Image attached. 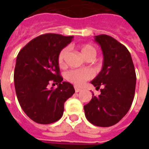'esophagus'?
<instances>
[{
  "label": "esophagus",
  "mask_w": 149,
  "mask_h": 149,
  "mask_svg": "<svg viewBox=\"0 0 149 149\" xmlns=\"http://www.w3.org/2000/svg\"><path fill=\"white\" fill-rule=\"evenodd\" d=\"M74 88H75V92H76V93H79V92H81V91L82 90L81 88H78L77 87V86H75Z\"/></svg>",
  "instance_id": "esophagus-1"
}]
</instances>
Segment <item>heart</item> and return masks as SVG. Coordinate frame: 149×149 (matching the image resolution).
I'll list each match as a JSON object with an SVG mask.
<instances>
[{"label": "heart", "instance_id": "b5f03b06", "mask_svg": "<svg viewBox=\"0 0 149 149\" xmlns=\"http://www.w3.org/2000/svg\"><path fill=\"white\" fill-rule=\"evenodd\" d=\"M80 51L81 54L85 59L95 58L97 55V51L93 47L90 45H82L80 46ZM68 54V49H62L58 56V64L61 67L65 65V58ZM93 77V72L88 69H75L67 72L66 78L68 81L73 83L76 85H81L84 83V81L90 79Z\"/></svg>", "mask_w": 149, "mask_h": 149}]
</instances>
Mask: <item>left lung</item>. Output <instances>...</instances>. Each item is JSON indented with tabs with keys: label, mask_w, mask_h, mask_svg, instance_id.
<instances>
[{
	"label": "left lung",
	"mask_w": 149,
	"mask_h": 149,
	"mask_svg": "<svg viewBox=\"0 0 149 149\" xmlns=\"http://www.w3.org/2000/svg\"><path fill=\"white\" fill-rule=\"evenodd\" d=\"M103 53L102 69L91 84L100 89L84 106L91 124L109 127L125 116L132 103L136 88V72L131 54L125 45L108 35L94 37Z\"/></svg>",
	"instance_id": "obj_1"
}]
</instances>
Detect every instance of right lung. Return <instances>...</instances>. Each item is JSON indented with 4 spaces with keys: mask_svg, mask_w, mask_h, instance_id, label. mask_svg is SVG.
Listing matches in <instances>:
<instances>
[{
    "mask_svg": "<svg viewBox=\"0 0 149 149\" xmlns=\"http://www.w3.org/2000/svg\"><path fill=\"white\" fill-rule=\"evenodd\" d=\"M72 38L55 33L40 35L28 43L17 56L16 94L21 109L36 123L49 125L60 120L65 102L75 93L73 85L60 76L58 64L60 52ZM51 81L58 84L55 90L48 88Z\"/></svg>",
    "mask_w": 149,
    "mask_h": 149,
    "instance_id": "1",
    "label": "right lung"
}]
</instances>
